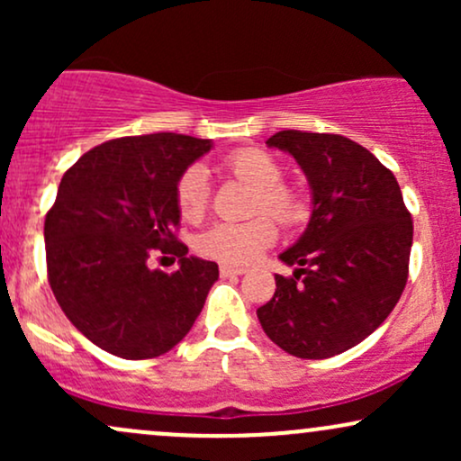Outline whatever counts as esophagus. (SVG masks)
Listing matches in <instances>:
<instances>
[{
  "mask_svg": "<svg viewBox=\"0 0 461 461\" xmlns=\"http://www.w3.org/2000/svg\"><path fill=\"white\" fill-rule=\"evenodd\" d=\"M219 271H221V277H236V275L247 273L245 268H240V267H231V264H221Z\"/></svg>",
  "mask_w": 461,
  "mask_h": 461,
  "instance_id": "1",
  "label": "esophagus"
}]
</instances>
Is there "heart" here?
Returning <instances> with one entry per match:
<instances>
[{"label":"heart","instance_id":"heart-1","mask_svg":"<svg viewBox=\"0 0 461 461\" xmlns=\"http://www.w3.org/2000/svg\"><path fill=\"white\" fill-rule=\"evenodd\" d=\"M225 171L258 190L256 212L273 214L279 223H294L303 216V203L282 184V167L260 149H240L225 158ZM176 201L182 219L197 221L208 205V182L201 167L182 173L176 186ZM277 238V227L268 216H253L245 223H216L197 238V251L223 264H249Z\"/></svg>","mask_w":461,"mask_h":461}]
</instances>
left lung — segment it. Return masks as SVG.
Here are the masks:
<instances>
[{
    "label": "left lung",
    "instance_id": "8db88e82",
    "mask_svg": "<svg viewBox=\"0 0 461 461\" xmlns=\"http://www.w3.org/2000/svg\"><path fill=\"white\" fill-rule=\"evenodd\" d=\"M305 173L312 214L279 260L275 294L258 308L285 353L325 359L359 345L394 310L407 282L414 225L399 182L368 149L338 134L284 130L267 140Z\"/></svg>",
    "mask_w": 461,
    "mask_h": 461
}]
</instances>
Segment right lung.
<instances>
[{"instance_id": "right-lung-1", "label": "right lung", "mask_w": 461, "mask_h": 461, "mask_svg": "<svg viewBox=\"0 0 461 461\" xmlns=\"http://www.w3.org/2000/svg\"><path fill=\"white\" fill-rule=\"evenodd\" d=\"M212 140L158 131L108 140L62 176L45 219L47 275L67 319L93 345L125 359L171 351L219 279L216 262L188 256L176 186ZM171 252L180 268H149Z\"/></svg>"}]
</instances>
